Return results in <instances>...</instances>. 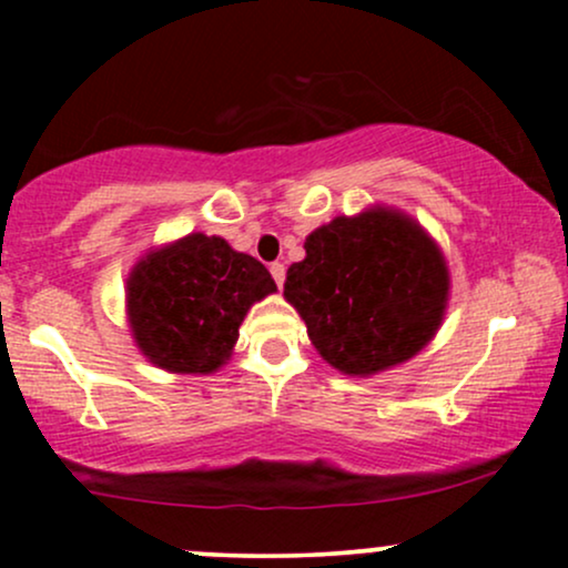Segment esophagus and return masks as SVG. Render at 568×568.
Wrapping results in <instances>:
<instances>
[{
	"label": "esophagus",
	"mask_w": 568,
	"mask_h": 568,
	"mask_svg": "<svg viewBox=\"0 0 568 568\" xmlns=\"http://www.w3.org/2000/svg\"><path fill=\"white\" fill-rule=\"evenodd\" d=\"M270 272H272V277H275V283L280 285V288H283V283H285V264L275 262V264L270 266Z\"/></svg>",
	"instance_id": "obj_1"
}]
</instances>
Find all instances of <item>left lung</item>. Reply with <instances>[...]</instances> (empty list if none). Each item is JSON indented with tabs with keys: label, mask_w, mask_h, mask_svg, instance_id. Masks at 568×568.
<instances>
[{
	"label": "left lung",
	"mask_w": 568,
	"mask_h": 568,
	"mask_svg": "<svg viewBox=\"0 0 568 568\" xmlns=\"http://www.w3.org/2000/svg\"><path fill=\"white\" fill-rule=\"evenodd\" d=\"M304 251L283 296L328 366L366 379L419 355L438 334L452 293L446 256L400 207L376 202L336 216L306 234Z\"/></svg>",
	"instance_id": "obj_1"
}]
</instances>
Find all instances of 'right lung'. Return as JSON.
<instances>
[{
	"instance_id": "right-lung-1",
	"label": "right lung",
	"mask_w": 568,
	"mask_h": 568,
	"mask_svg": "<svg viewBox=\"0 0 568 568\" xmlns=\"http://www.w3.org/2000/svg\"><path fill=\"white\" fill-rule=\"evenodd\" d=\"M275 291L266 266L224 237L184 234L149 247L130 270V336L168 374H216L232 357L247 310Z\"/></svg>"
}]
</instances>
